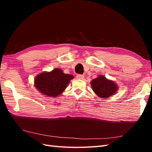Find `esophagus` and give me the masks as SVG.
<instances>
[{
	"instance_id": "1",
	"label": "esophagus",
	"mask_w": 152,
	"mask_h": 152,
	"mask_svg": "<svg viewBox=\"0 0 152 152\" xmlns=\"http://www.w3.org/2000/svg\"><path fill=\"white\" fill-rule=\"evenodd\" d=\"M77 78L78 79L82 80V79H84V76L83 75H81V74H78V75H77Z\"/></svg>"
}]
</instances>
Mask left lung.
<instances>
[{"instance_id":"1","label":"left lung","mask_w":152,"mask_h":152,"mask_svg":"<svg viewBox=\"0 0 152 152\" xmlns=\"http://www.w3.org/2000/svg\"><path fill=\"white\" fill-rule=\"evenodd\" d=\"M91 85L94 93L99 97L106 98L112 96L117 91V86L112 80H108L104 76L100 75L93 79Z\"/></svg>"}]
</instances>
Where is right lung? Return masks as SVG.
<instances>
[{
	"label": "right lung",
	"mask_w": 152,
	"mask_h": 152,
	"mask_svg": "<svg viewBox=\"0 0 152 152\" xmlns=\"http://www.w3.org/2000/svg\"><path fill=\"white\" fill-rule=\"evenodd\" d=\"M73 78L72 75L65 74L61 69L56 68L37 75L34 83L37 89L41 93L54 98L63 93Z\"/></svg>",
	"instance_id": "obj_1"
}]
</instances>
